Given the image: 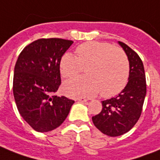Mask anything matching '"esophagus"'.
<instances>
[{"mask_svg":"<svg viewBox=\"0 0 160 160\" xmlns=\"http://www.w3.org/2000/svg\"><path fill=\"white\" fill-rule=\"evenodd\" d=\"M78 101L80 102H87V99L84 98H78Z\"/></svg>","mask_w":160,"mask_h":160,"instance_id":"1","label":"esophagus"}]
</instances>
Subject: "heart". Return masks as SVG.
Returning a JSON list of instances; mask_svg holds the SVG:
<instances>
[{
  "label": "heart",
  "instance_id": "obj_1",
  "mask_svg": "<svg viewBox=\"0 0 160 160\" xmlns=\"http://www.w3.org/2000/svg\"><path fill=\"white\" fill-rule=\"evenodd\" d=\"M77 57L65 53L59 62L63 78L78 75L86 68V76L65 82L62 90L69 97H94L101 92L104 98L121 92L128 82L130 63L125 52L107 42L88 41L76 48Z\"/></svg>",
  "mask_w": 160,
  "mask_h": 160
}]
</instances>
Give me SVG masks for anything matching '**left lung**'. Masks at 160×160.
I'll return each mask as SVG.
<instances>
[{"instance_id":"left-lung-1","label":"left lung","mask_w":160,"mask_h":160,"mask_svg":"<svg viewBox=\"0 0 160 160\" xmlns=\"http://www.w3.org/2000/svg\"><path fill=\"white\" fill-rule=\"evenodd\" d=\"M128 57L130 76L124 90L115 98L102 102V109L92 117L96 127L109 137L128 132L140 118L146 97V76L140 57L126 44L119 41Z\"/></svg>"}]
</instances>
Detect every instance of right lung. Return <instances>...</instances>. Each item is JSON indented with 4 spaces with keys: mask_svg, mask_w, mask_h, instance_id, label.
I'll use <instances>...</instances> for the list:
<instances>
[{
    "mask_svg": "<svg viewBox=\"0 0 160 160\" xmlns=\"http://www.w3.org/2000/svg\"><path fill=\"white\" fill-rule=\"evenodd\" d=\"M74 41L39 39L23 49L14 68L13 96L18 110L35 131L47 132L62 125L74 100L58 97L59 62Z\"/></svg>",
    "mask_w": 160,
    "mask_h": 160,
    "instance_id": "obj_1",
    "label": "right lung"
}]
</instances>
